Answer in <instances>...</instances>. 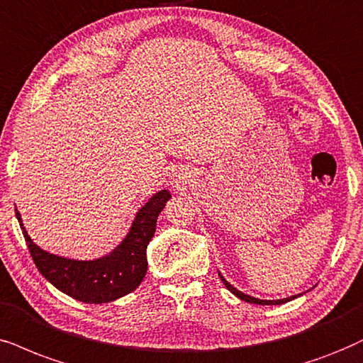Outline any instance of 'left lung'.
Returning a JSON list of instances; mask_svg holds the SVG:
<instances>
[{
	"label": "left lung",
	"mask_w": 363,
	"mask_h": 363,
	"mask_svg": "<svg viewBox=\"0 0 363 363\" xmlns=\"http://www.w3.org/2000/svg\"><path fill=\"white\" fill-rule=\"evenodd\" d=\"M219 277H221V274H219ZM221 279H223V283L226 284V288H228L229 291L235 293V295L240 298V300L247 301V303H255V305H281V303H286V301L293 300V298H296V296H290V298H283V300H259V298H253V296H250V295H245V293L238 291L236 288L231 286V284H229L223 277H221Z\"/></svg>",
	"instance_id": "8db88e82"
}]
</instances>
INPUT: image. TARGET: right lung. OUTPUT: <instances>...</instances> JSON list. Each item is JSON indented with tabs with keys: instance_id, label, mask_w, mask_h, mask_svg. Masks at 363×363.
<instances>
[{
	"instance_id": "right-lung-1",
	"label": "right lung",
	"mask_w": 363,
	"mask_h": 363,
	"mask_svg": "<svg viewBox=\"0 0 363 363\" xmlns=\"http://www.w3.org/2000/svg\"><path fill=\"white\" fill-rule=\"evenodd\" d=\"M169 191H159L140 208L130 231L121 245L105 258L95 261H75L60 258L40 250L21 224L20 213L15 209L23 229L33 263L38 272L68 296L84 303H107L134 291L147 273V245L155 233L157 216L164 209Z\"/></svg>"
}]
</instances>
